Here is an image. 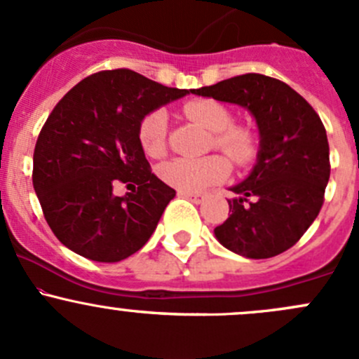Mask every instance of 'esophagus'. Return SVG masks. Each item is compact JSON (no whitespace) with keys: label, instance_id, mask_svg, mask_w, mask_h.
I'll return each mask as SVG.
<instances>
[{"label":"esophagus","instance_id":"obj_1","mask_svg":"<svg viewBox=\"0 0 359 359\" xmlns=\"http://www.w3.org/2000/svg\"><path fill=\"white\" fill-rule=\"evenodd\" d=\"M180 196H184V198H187V200H191L193 203H201L203 200H205V194L203 193H184V191H180Z\"/></svg>","mask_w":359,"mask_h":359}]
</instances>
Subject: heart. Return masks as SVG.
Here are the masks:
<instances>
[{
    "mask_svg": "<svg viewBox=\"0 0 359 359\" xmlns=\"http://www.w3.org/2000/svg\"><path fill=\"white\" fill-rule=\"evenodd\" d=\"M184 112L187 118L213 132V146L222 151L234 165L243 166L255 156V133L245 125H233V112L222 102L213 99L191 100L184 106ZM166 130L168 116L165 111L158 109L144 116L139 125V142L147 156L159 158L165 154ZM227 175L229 163L219 154L206 158H175L159 166L163 182L184 193H198L205 187L222 182Z\"/></svg>",
    "mask_w": 359,
    "mask_h": 359,
    "instance_id": "obj_1",
    "label": "heart"
}]
</instances>
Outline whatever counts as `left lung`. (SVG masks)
<instances>
[{"mask_svg": "<svg viewBox=\"0 0 359 359\" xmlns=\"http://www.w3.org/2000/svg\"><path fill=\"white\" fill-rule=\"evenodd\" d=\"M194 95L245 107L260 135L257 163L231 187V215L215 238L247 259H269L292 248L320 213L330 179V147L320 116L280 79L241 74L191 90Z\"/></svg>", "mask_w": 359, "mask_h": 359, "instance_id": "8db88e82", "label": "left lung"}]
</instances>
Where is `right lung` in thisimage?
<instances>
[{"label": "right lung", "instance_id": "obj_1", "mask_svg": "<svg viewBox=\"0 0 359 359\" xmlns=\"http://www.w3.org/2000/svg\"><path fill=\"white\" fill-rule=\"evenodd\" d=\"M187 93L114 69L81 79L59 100L36 142L32 186L64 247L119 262L147 243L175 191L149 170L139 125ZM116 182L137 189L116 197Z\"/></svg>", "mask_w": 359, "mask_h": 359}]
</instances>
